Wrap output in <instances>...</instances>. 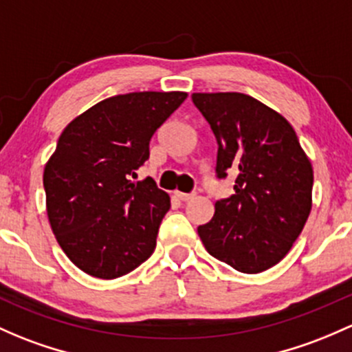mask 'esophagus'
<instances>
[{"mask_svg": "<svg viewBox=\"0 0 352 352\" xmlns=\"http://www.w3.org/2000/svg\"><path fill=\"white\" fill-rule=\"evenodd\" d=\"M175 195H177V199H180V201H184V202H188L194 199V194H184V192H175Z\"/></svg>", "mask_w": 352, "mask_h": 352, "instance_id": "obj_1", "label": "esophagus"}]
</instances>
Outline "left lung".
Returning a JSON list of instances; mask_svg holds the SVG:
<instances>
[{
	"instance_id": "obj_1",
	"label": "left lung",
	"mask_w": 352,
	"mask_h": 352,
	"mask_svg": "<svg viewBox=\"0 0 352 352\" xmlns=\"http://www.w3.org/2000/svg\"><path fill=\"white\" fill-rule=\"evenodd\" d=\"M217 140V179L234 173V194L197 228L207 253L241 273L283 260L312 209L314 170L280 113L241 92H194Z\"/></svg>"
}]
</instances>
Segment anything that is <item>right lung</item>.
<instances>
[{"instance_id":"obj_1","label":"right lung","mask_w":352,"mask_h":352,"mask_svg":"<svg viewBox=\"0 0 352 352\" xmlns=\"http://www.w3.org/2000/svg\"><path fill=\"white\" fill-rule=\"evenodd\" d=\"M187 92L113 96L72 120L43 170L47 216L67 258L87 275L120 278L157 246L168 194L136 179L150 140Z\"/></svg>"}]
</instances>
